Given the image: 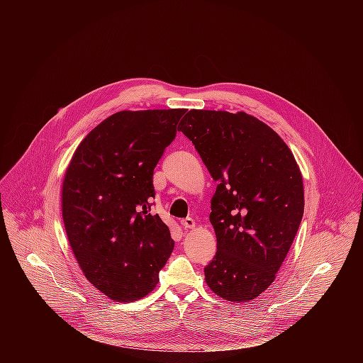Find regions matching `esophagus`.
<instances>
[{
	"mask_svg": "<svg viewBox=\"0 0 363 363\" xmlns=\"http://www.w3.org/2000/svg\"><path fill=\"white\" fill-rule=\"evenodd\" d=\"M181 225L185 228V230H191L195 227V221L192 218H184L181 220Z\"/></svg>",
	"mask_w": 363,
	"mask_h": 363,
	"instance_id": "obj_1",
	"label": "esophagus"
}]
</instances>
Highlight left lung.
<instances>
[{
	"label": "left lung",
	"mask_w": 363,
	"mask_h": 363,
	"mask_svg": "<svg viewBox=\"0 0 363 363\" xmlns=\"http://www.w3.org/2000/svg\"><path fill=\"white\" fill-rule=\"evenodd\" d=\"M179 125L217 181L210 214L217 252L205 281L228 301L252 300L274 281L297 234L301 172L284 140L244 112L192 109Z\"/></svg>",
	"instance_id": "obj_1"
}]
</instances>
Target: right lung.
<instances>
[{
	"instance_id": "1",
	"label": "right lung",
	"mask_w": 363,
	"mask_h": 363,
	"mask_svg": "<svg viewBox=\"0 0 363 363\" xmlns=\"http://www.w3.org/2000/svg\"><path fill=\"white\" fill-rule=\"evenodd\" d=\"M185 112H118L80 142L67 167L62 213L70 247L86 279L115 301L150 293L174 250L168 225L149 210L153 169Z\"/></svg>"
}]
</instances>
